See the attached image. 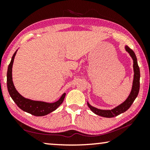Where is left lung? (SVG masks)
Returning a JSON list of instances; mask_svg holds the SVG:
<instances>
[{
  "mask_svg": "<svg viewBox=\"0 0 150 150\" xmlns=\"http://www.w3.org/2000/svg\"><path fill=\"white\" fill-rule=\"evenodd\" d=\"M126 51H127L132 57L133 60V69H134V79L132 82V87L131 89L130 95L127 98V99L120 105L116 106L111 110H102L99 109L96 107H93L87 102V105L90 109L94 113L98 115L104 117H114L119 115L126 112L129 108L130 107L134 100L136 99L139 94V88H140V69L137 63V59L136 55H135L134 51L130 49L128 46H125Z\"/></svg>",
  "mask_w": 150,
  "mask_h": 150,
  "instance_id": "1",
  "label": "left lung"
}]
</instances>
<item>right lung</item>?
Listing matches in <instances>:
<instances>
[{
    "instance_id": "right-lung-1",
    "label": "right lung",
    "mask_w": 150,
    "mask_h": 150,
    "mask_svg": "<svg viewBox=\"0 0 150 150\" xmlns=\"http://www.w3.org/2000/svg\"><path fill=\"white\" fill-rule=\"evenodd\" d=\"M17 50L14 53L12 57L11 62L8 66L7 73V85L8 91L10 96L14 102L17 104V106L20 109L24 111L33 115L35 116H44L46 115L52 111H54L62 104L63 100L65 97V93H64L59 98V100L53 103H48L42 101H35L27 98H24L23 96L18 93L16 90L15 86L13 85V80H12V67L14 61V58L17 52Z\"/></svg>"
}]
</instances>
